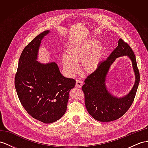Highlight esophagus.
Returning a JSON list of instances; mask_svg holds the SVG:
<instances>
[{"mask_svg":"<svg viewBox=\"0 0 148 148\" xmlns=\"http://www.w3.org/2000/svg\"><path fill=\"white\" fill-rule=\"evenodd\" d=\"M84 83L81 80H77L76 81V86L77 88H81Z\"/></svg>","mask_w":148,"mask_h":148,"instance_id":"1","label":"esophagus"}]
</instances>
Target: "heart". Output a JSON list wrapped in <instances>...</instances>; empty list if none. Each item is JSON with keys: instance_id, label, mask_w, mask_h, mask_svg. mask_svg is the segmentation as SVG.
Returning <instances> with one entry per match:
<instances>
[{"instance_id": "b5f03b06", "label": "heart", "mask_w": 148, "mask_h": 148, "mask_svg": "<svg viewBox=\"0 0 148 148\" xmlns=\"http://www.w3.org/2000/svg\"><path fill=\"white\" fill-rule=\"evenodd\" d=\"M103 52V47L95 40L70 46L68 56L62 58L63 69L68 76L71 77L78 71L77 64L82 62L83 71L92 73L98 68Z\"/></svg>"}]
</instances>
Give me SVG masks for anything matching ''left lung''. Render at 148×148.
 <instances>
[{
	"label": "left lung",
	"instance_id": "obj_1",
	"mask_svg": "<svg viewBox=\"0 0 148 148\" xmlns=\"http://www.w3.org/2000/svg\"><path fill=\"white\" fill-rule=\"evenodd\" d=\"M127 56L131 59L136 80L128 95L118 97L112 95L105 85L106 75L110 66L117 57ZM139 71L132 48L122 39L118 46L107 58L100 63L97 70L86 77L82 90L85 95V104L90 115L100 122H110L121 117L134 101L139 84Z\"/></svg>",
	"mask_w": 148,
	"mask_h": 148
}]
</instances>
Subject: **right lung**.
<instances>
[{"label":"right lung","mask_w":148,"mask_h":148,"mask_svg":"<svg viewBox=\"0 0 148 148\" xmlns=\"http://www.w3.org/2000/svg\"><path fill=\"white\" fill-rule=\"evenodd\" d=\"M49 32H42L25 47L15 76L22 106L32 117L46 124L58 121L66 112L69 92L76 83L63 77L56 63L37 61L41 40Z\"/></svg>","instance_id":"1"}]
</instances>
